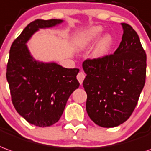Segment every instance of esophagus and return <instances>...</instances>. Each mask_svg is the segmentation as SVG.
<instances>
[{"instance_id":"34e87169","label":"esophagus","mask_w":151,"mask_h":151,"mask_svg":"<svg viewBox=\"0 0 151 151\" xmlns=\"http://www.w3.org/2000/svg\"><path fill=\"white\" fill-rule=\"evenodd\" d=\"M85 77H86V75H85V73L83 72H79L78 74L77 75V78H78V82L80 83L81 85L83 84V82L84 78H85Z\"/></svg>"}]
</instances>
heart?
<instances>
[{
  "instance_id": "1",
  "label": "heart",
  "mask_w": 151,
  "mask_h": 151,
  "mask_svg": "<svg viewBox=\"0 0 151 151\" xmlns=\"http://www.w3.org/2000/svg\"><path fill=\"white\" fill-rule=\"evenodd\" d=\"M104 28L101 26H91L80 33L76 40L77 50H83L89 48L99 38ZM114 45V37L109 33H105L98 40L92 50V56L96 59H101L108 55Z\"/></svg>"
}]
</instances>
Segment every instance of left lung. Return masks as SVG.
<instances>
[{
  "mask_svg": "<svg viewBox=\"0 0 151 151\" xmlns=\"http://www.w3.org/2000/svg\"><path fill=\"white\" fill-rule=\"evenodd\" d=\"M121 25L122 42L114 53L83 63L86 112L103 127H117L129 119L145 82L146 55L140 38L130 25Z\"/></svg>",
  "mask_w": 151,
  "mask_h": 151,
  "instance_id": "8db88e82",
  "label": "left lung"
}]
</instances>
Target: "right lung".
<instances>
[{"label":"right lung","instance_id":"add662e5","mask_svg":"<svg viewBox=\"0 0 151 151\" xmlns=\"http://www.w3.org/2000/svg\"><path fill=\"white\" fill-rule=\"evenodd\" d=\"M62 19H36L24 28L9 50L6 79L16 111L28 123L49 127L59 121L68 97L79 87L78 68L35 60L27 43L39 29L55 27Z\"/></svg>","mask_w":151,"mask_h":151}]
</instances>
